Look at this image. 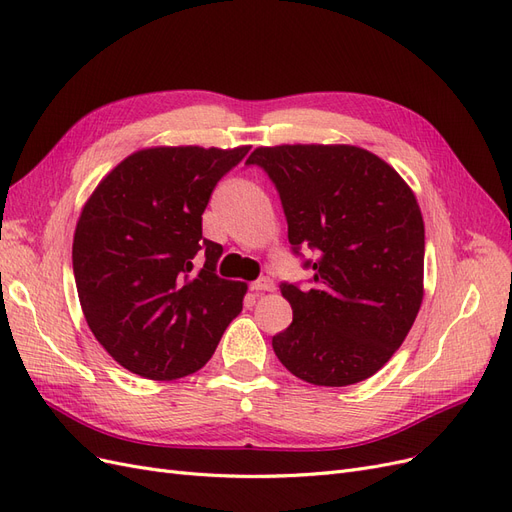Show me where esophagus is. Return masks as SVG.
I'll use <instances>...</instances> for the list:
<instances>
[{
	"instance_id": "obj_1",
	"label": "esophagus",
	"mask_w": 512,
	"mask_h": 512,
	"mask_svg": "<svg viewBox=\"0 0 512 512\" xmlns=\"http://www.w3.org/2000/svg\"><path fill=\"white\" fill-rule=\"evenodd\" d=\"M251 291L255 293H266V291H274V280L270 276H263L255 282H251Z\"/></svg>"
}]
</instances>
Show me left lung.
I'll return each mask as SVG.
<instances>
[{
	"mask_svg": "<svg viewBox=\"0 0 512 512\" xmlns=\"http://www.w3.org/2000/svg\"><path fill=\"white\" fill-rule=\"evenodd\" d=\"M293 253L314 251L312 287L282 282L293 323L272 337L278 361L314 386H350L401 348L424 297V219L409 185L354 145L257 147Z\"/></svg>",
	"mask_w": 512,
	"mask_h": 512,
	"instance_id": "left-lung-1",
	"label": "left lung"
}]
</instances>
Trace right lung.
I'll use <instances>...</instances> for the list:
<instances>
[{
  "label": "right lung",
  "mask_w": 512,
  "mask_h": 512,
  "mask_svg": "<svg viewBox=\"0 0 512 512\" xmlns=\"http://www.w3.org/2000/svg\"><path fill=\"white\" fill-rule=\"evenodd\" d=\"M246 154V145L141 149L84 204L75 287L90 331L124 369L158 382L194 373L240 314L246 285L217 276L223 246L202 236V213Z\"/></svg>",
  "instance_id": "add662e5"
}]
</instances>
